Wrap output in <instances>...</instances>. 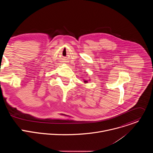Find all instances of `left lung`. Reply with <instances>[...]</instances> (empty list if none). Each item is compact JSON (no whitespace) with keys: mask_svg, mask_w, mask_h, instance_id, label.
I'll use <instances>...</instances> for the list:
<instances>
[{"mask_svg":"<svg viewBox=\"0 0 153 153\" xmlns=\"http://www.w3.org/2000/svg\"><path fill=\"white\" fill-rule=\"evenodd\" d=\"M84 80V82H85V83H88V80Z\"/></svg>","mask_w":153,"mask_h":153,"instance_id":"left-lung-1","label":"left lung"}]
</instances>
